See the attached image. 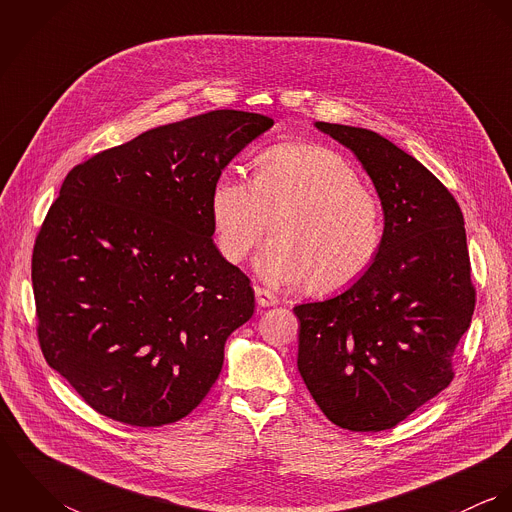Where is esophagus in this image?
I'll return each mask as SVG.
<instances>
[{"label":"esophagus","instance_id":"1","mask_svg":"<svg viewBox=\"0 0 512 512\" xmlns=\"http://www.w3.org/2000/svg\"><path fill=\"white\" fill-rule=\"evenodd\" d=\"M254 293H256V299H258V305H260V307H272V305L278 303V297L270 292V290H264V288L256 286Z\"/></svg>","mask_w":512,"mask_h":512}]
</instances>
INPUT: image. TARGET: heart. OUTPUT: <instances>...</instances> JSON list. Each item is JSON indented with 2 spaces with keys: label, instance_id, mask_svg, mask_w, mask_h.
<instances>
[{
  "label": "heart",
  "instance_id": "b5f03b06",
  "mask_svg": "<svg viewBox=\"0 0 512 512\" xmlns=\"http://www.w3.org/2000/svg\"><path fill=\"white\" fill-rule=\"evenodd\" d=\"M222 256L242 262L266 236L258 260L274 284L331 295L357 284L384 242V213L355 165L323 144H278L254 161L252 183L220 175L209 201Z\"/></svg>",
  "mask_w": 512,
  "mask_h": 512
}]
</instances>
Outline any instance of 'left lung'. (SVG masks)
Returning a JSON list of instances; mask_svg holds the SVG:
<instances>
[{
  "instance_id": "1",
  "label": "left lung",
  "mask_w": 512,
  "mask_h": 512,
  "mask_svg": "<svg viewBox=\"0 0 512 512\" xmlns=\"http://www.w3.org/2000/svg\"><path fill=\"white\" fill-rule=\"evenodd\" d=\"M315 128L349 147L372 179L384 242L349 290L293 307L297 368L335 426L382 432L453 378L451 357L475 309L463 215L434 173L380 134Z\"/></svg>"
}]
</instances>
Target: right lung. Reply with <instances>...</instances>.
I'll return each mask as SVG.
<instances>
[{"label": "right lung", "instance_id": "1", "mask_svg": "<svg viewBox=\"0 0 512 512\" xmlns=\"http://www.w3.org/2000/svg\"><path fill=\"white\" fill-rule=\"evenodd\" d=\"M272 126L262 114L207 112L96 153L63 181L33 248L37 335L98 414L173 424L219 378L254 290L213 242L211 191Z\"/></svg>", "mask_w": 512, "mask_h": 512}]
</instances>
